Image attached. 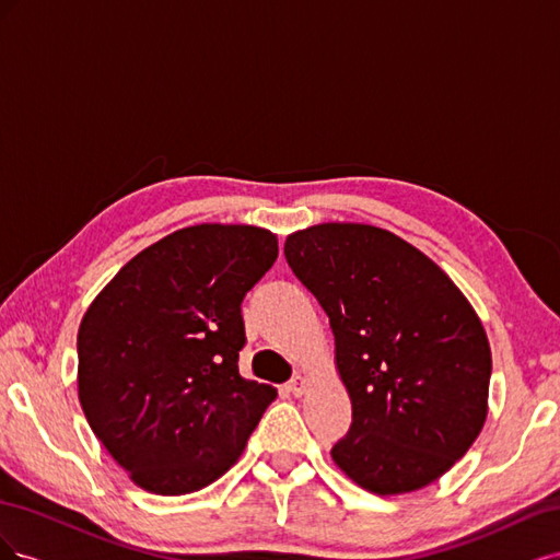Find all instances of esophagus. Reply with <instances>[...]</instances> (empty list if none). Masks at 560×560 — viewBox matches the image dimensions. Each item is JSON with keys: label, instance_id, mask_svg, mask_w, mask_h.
<instances>
[{"label": "esophagus", "instance_id": "obj_1", "mask_svg": "<svg viewBox=\"0 0 560 560\" xmlns=\"http://www.w3.org/2000/svg\"><path fill=\"white\" fill-rule=\"evenodd\" d=\"M287 387H290V393L294 395V397H301L303 393H306V387H308V381H306V376H294L292 381H290V385H287Z\"/></svg>", "mask_w": 560, "mask_h": 560}]
</instances>
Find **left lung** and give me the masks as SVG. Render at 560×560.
Returning <instances> with one entry per match:
<instances>
[{"instance_id":"obj_1","label":"left lung","mask_w":560,"mask_h":560,"mask_svg":"<svg viewBox=\"0 0 560 560\" xmlns=\"http://www.w3.org/2000/svg\"><path fill=\"white\" fill-rule=\"evenodd\" d=\"M284 257L329 317L352 404L334 463L378 495L436 481L486 422L493 362L479 315L442 268L385 229L317 224L292 233Z\"/></svg>"}]
</instances>
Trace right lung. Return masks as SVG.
Instances as JSON below:
<instances>
[{"instance_id":"right-lung-1","label":"right lung","mask_w":560,"mask_h":560,"mask_svg":"<svg viewBox=\"0 0 560 560\" xmlns=\"http://www.w3.org/2000/svg\"><path fill=\"white\" fill-rule=\"evenodd\" d=\"M276 259L278 238L259 226L179 229L132 257L83 315L81 409L149 493L217 481L276 399L238 371L241 303Z\"/></svg>"}]
</instances>
